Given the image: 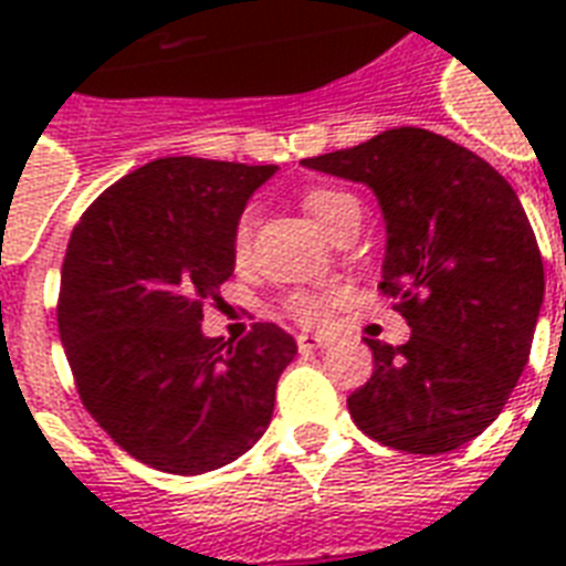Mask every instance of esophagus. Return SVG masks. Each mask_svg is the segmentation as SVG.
Masks as SVG:
<instances>
[{
  "instance_id": "obj_1",
  "label": "esophagus",
  "mask_w": 566,
  "mask_h": 566,
  "mask_svg": "<svg viewBox=\"0 0 566 566\" xmlns=\"http://www.w3.org/2000/svg\"><path fill=\"white\" fill-rule=\"evenodd\" d=\"M296 346H300V353H317V349H326L328 340L319 335H300Z\"/></svg>"
}]
</instances>
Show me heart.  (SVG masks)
Masks as SVG:
<instances>
[{
  "instance_id": "b5f03b06",
  "label": "heart",
  "mask_w": 566,
  "mask_h": 566,
  "mask_svg": "<svg viewBox=\"0 0 566 566\" xmlns=\"http://www.w3.org/2000/svg\"><path fill=\"white\" fill-rule=\"evenodd\" d=\"M302 205H305V211L319 222V229L328 231L335 226V220L346 208H353L358 205V199L344 190H328V188H314L308 193L302 196ZM249 213H243L238 220V229H234V249H238V255L247 249L249 243ZM332 308V296L328 293L319 291H293L287 300H284V311L291 314L293 319H300L305 326H314V323H323Z\"/></svg>"
}]
</instances>
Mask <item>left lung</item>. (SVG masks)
Instances as JSON below:
<instances>
[{"label":"left lung","instance_id":"8db88e82","mask_svg":"<svg viewBox=\"0 0 566 566\" xmlns=\"http://www.w3.org/2000/svg\"><path fill=\"white\" fill-rule=\"evenodd\" d=\"M302 167L361 181L385 213L381 293L408 344L367 340L373 376L346 405L390 449L440 455L509 402L544 305V261L517 193L491 164L426 128H390Z\"/></svg>","mask_w":566,"mask_h":566}]
</instances>
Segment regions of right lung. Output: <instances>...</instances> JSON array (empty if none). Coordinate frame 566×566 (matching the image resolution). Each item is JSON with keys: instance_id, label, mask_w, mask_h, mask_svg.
<instances>
[{"instance_id": "1", "label": "right lung", "mask_w": 566, "mask_h": 566, "mask_svg": "<svg viewBox=\"0 0 566 566\" xmlns=\"http://www.w3.org/2000/svg\"><path fill=\"white\" fill-rule=\"evenodd\" d=\"M275 164L158 158L111 185L70 234L57 332L91 417L144 464L199 475L252 449L273 420L296 340L255 323L202 335L234 273V229Z\"/></svg>"}]
</instances>
